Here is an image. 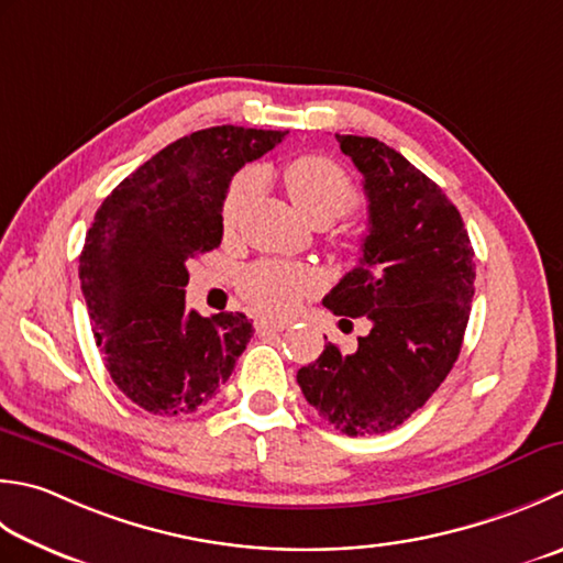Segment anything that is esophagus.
<instances>
[{"instance_id":"esophagus-1","label":"esophagus","mask_w":563,"mask_h":563,"mask_svg":"<svg viewBox=\"0 0 563 563\" xmlns=\"http://www.w3.org/2000/svg\"><path fill=\"white\" fill-rule=\"evenodd\" d=\"M288 327L290 322H285V319H266V317L256 319V332H283V329Z\"/></svg>"}]
</instances>
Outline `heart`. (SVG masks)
<instances>
[{"label":"heart","instance_id":"b5f03b06","mask_svg":"<svg viewBox=\"0 0 563 563\" xmlns=\"http://www.w3.org/2000/svg\"><path fill=\"white\" fill-rule=\"evenodd\" d=\"M251 178L241 175L231 183L222 205V222L227 229L236 224L241 209L251 197ZM283 187L292 207L307 222L327 227L334 219L349 214L358 205V192L349 175L334 161L322 156H300L283 168ZM314 288L310 273L283 263H261L251 268L239 283L241 297L263 314H288L295 305Z\"/></svg>","mask_w":563,"mask_h":563}]
</instances>
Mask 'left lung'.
I'll use <instances>...</instances> for the list:
<instances>
[{"mask_svg": "<svg viewBox=\"0 0 563 563\" xmlns=\"http://www.w3.org/2000/svg\"><path fill=\"white\" fill-rule=\"evenodd\" d=\"M363 175V256L324 297L339 317H366L354 354L327 344L297 371L307 402L349 437L383 434L420 410L459 358L476 261L459 209L402 153L371 136H341ZM349 322V319H341Z\"/></svg>", "mask_w": 563, "mask_h": 563, "instance_id": "1", "label": "left lung"}]
</instances>
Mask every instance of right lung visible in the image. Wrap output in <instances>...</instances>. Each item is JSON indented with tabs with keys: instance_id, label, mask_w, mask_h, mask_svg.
<instances>
[{
	"instance_id": "right-lung-1",
	"label": "right lung",
	"mask_w": 563,
	"mask_h": 563,
	"mask_svg": "<svg viewBox=\"0 0 563 563\" xmlns=\"http://www.w3.org/2000/svg\"><path fill=\"white\" fill-rule=\"evenodd\" d=\"M288 131L212 126L173 141L121 180L85 236L80 283L117 388L146 412L190 415L229 380L253 324L185 310L187 266L222 244L234 173Z\"/></svg>"
}]
</instances>
